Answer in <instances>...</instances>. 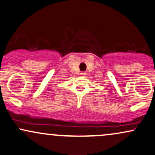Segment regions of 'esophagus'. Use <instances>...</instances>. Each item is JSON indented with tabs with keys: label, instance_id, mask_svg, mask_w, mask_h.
<instances>
[{
	"label": "esophagus",
	"instance_id": "34e87169",
	"mask_svg": "<svg viewBox=\"0 0 155 155\" xmlns=\"http://www.w3.org/2000/svg\"><path fill=\"white\" fill-rule=\"evenodd\" d=\"M86 74H86L85 72H81V73L80 74V75H81V76H85Z\"/></svg>",
	"mask_w": 155,
	"mask_h": 155
}]
</instances>
